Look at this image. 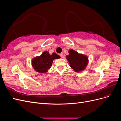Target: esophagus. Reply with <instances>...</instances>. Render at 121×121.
<instances>
[{"label": "esophagus", "instance_id": "obj_1", "mask_svg": "<svg viewBox=\"0 0 121 121\" xmlns=\"http://www.w3.org/2000/svg\"><path fill=\"white\" fill-rule=\"evenodd\" d=\"M60 56L61 58H64V54H63V53H60Z\"/></svg>", "mask_w": 121, "mask_h": 121}]
</instances>
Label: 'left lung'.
<instances>
[{
  "label": "left lung",
  "instance_id": "8db88e82",
  "mask_svg": "<svg viewBox=\"0 0 121 121\" xmlns=\"http://www.w3.org/2000/svg\"><path fill=\"white\" fill-rule=\"evenodd\" d=\"M69 54L66 56V58L69 61L70 67L74 69L75 72H80L85 70L88 64V58L87 56L72 49L69 51Z\"/></svg>",
  "mask_w": 121,
  "mask_h": 121
}]
</instances>
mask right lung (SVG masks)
<instances>
[{"label":"right lung","mask_w":121,"mask_h":121,"mask_svg":"<svg viewBox=\"0 0 121 121\" xmlns=\"http://www.w3.org/2000/svg\"><path fill=\"white\" fill-rule=\"evenodd\" d=\"M60 58V57L55 52L50 54L48 52L45 51L41 56L33 58L32 65L36 72L40 74H43L48 72L54 59H58Z\"/></svg>","instance_id":"right-lung-1"}]
</instances>
